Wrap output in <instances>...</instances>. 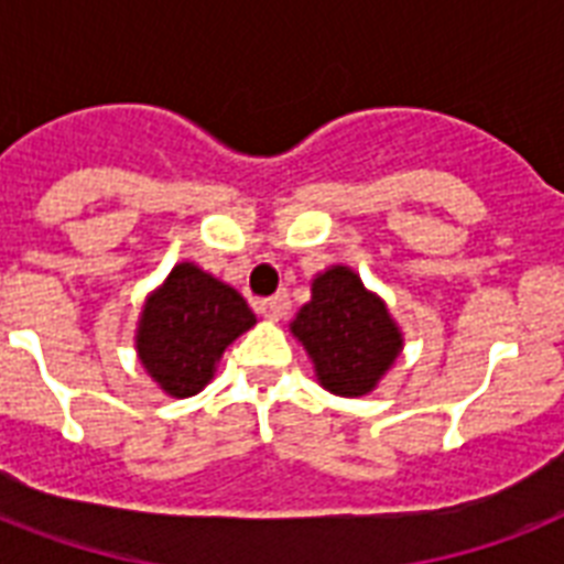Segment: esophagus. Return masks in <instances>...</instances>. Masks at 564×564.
<instances>
[{
    "instance_id": "esophagus-1",
    "label": "esophagus",
    "mask_w": 564,
    "mask_h": 564,
    "mask_svg": "<svg viewBox=\"0 0 564 564\" xmlns=\"http://www.w3.org/2000/svg\"><path fill=\"white\" fill-rule=\"evenodd\" d=\"M257 313L263 318H269V322H278V318H283L286 313H290V295H272V299H260L254 304Z\"/></svg>"
}]
</instances>
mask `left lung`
<instances>
[{
	"label": "left lung",
	"mask_w": 564,
	"mask_h": 564,
	"mask_svg": "<svg viewBox=\"0 0 564 564\" xmlns=\"http://www.w3.org/2000/svg\"><path fill=\"white\" fill-rule=\"evenodd\" d=\"M292 334L307 348L318 383L334 394H366L401 354V334L351 269L334 265L313 281V299L299 310Z\"/></svg>",
	"instance_id": "left-lung-1"
}]
</instances>
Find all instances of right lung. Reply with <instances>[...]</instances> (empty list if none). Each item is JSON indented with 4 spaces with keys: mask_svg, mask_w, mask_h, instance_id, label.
<instances>
[{
    "mask_svg": "<svg viewBox=\"0 0 564 564\" xmlns=\"http://www.w3.org/2000/svg\"><path fill=\"white\" fill-rule=\"evenodd\" d=\"M254 322L237 290L181 263L145 304L137 354L163 392L189 398L207 386L221 351Z\"/></svg>",
    "mask_w": 564,
    "mask_h": 564,
    "instance_id": "obj_1",
    "label": "right lung"
}]
</instances>
